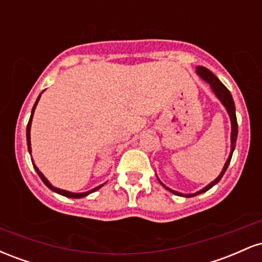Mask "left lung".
Listing matches in <instances>:
<instances>
[{
	"mask_svg": "<svg viewBox=\"0 0 262 262\" xmlns=\"http://www.w3.org/2000/svg\"><path fill=\"white\" fill-rule=\"evenodd\" d=\"M196 73H197V75H200V76L202 77V79L206 81V82L209 83L210 89L213 90V92L215 93V96H217V97H218V100L222 102V104H223V106L225 107V110H227L228 114H229L230 123H231V135H230L231 145H230L229 158H228L227 162H225V164H224L223 170H222V172L219 173V176L214 180V181H212L208 186H206V187L201 189V191L196 192V193H191V194L180 193V192L173 191V189L166 187V186H165L164 183H162L160 180H159V182H160L165 188L169 189L170 192H172V193L176 194V196H182V197H193V196H197V194H201V193H203V192L208 191V189H210V188L213 187V186L217 185V183L221 181V179H222V177H223L224 172H225V171H227L228 166H229V164H230L231 156H233V151H234V149H235V143H236V138H237V122H236V114H235V104H234V101H233V97H231V95H230V91L227 89V87L223 85V83L221 82V81H219L218 77L215 76V75L213 74L212 71L208 70V69L203 68V66H197V68H196Z\"/></svg>",
	"mask_w": 262,
	"mask_h": 262,
	"instance_id": "1",
	"label": "left lung"
}]
</instances>
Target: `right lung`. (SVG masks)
<instances>
[{"label": "right lung", "mask_w": 262, "mask_h": 262, "mask_svg": "<svg viewBox=\"0 0 262 262\" xmlns=\"http://www.w3.org/2000/svg\"><path fill=\"white\" fill-rule=\"evenodd\" d=\"M40 96H41V93H40V95L38 96L37 101H35L34 106H33L32 114H31V118H29V122H28V124H27V145H28V151H29V154H31V152H32V148H31V125H32V119H33V114H34V110H35V107H37V104H38V102H39V98H40ZM32 162H33V160H32ZM33 166H34V169H35V171H37V173H38V175H39V177H40V179H41V181H43V182L45 183V186H47V187H49L50 189H52V191L56 192V193L61 194V196L69 197V198H82V197H86L87 194H90V193H92V192L97 191L98 188H101L102 186H103V185H101V186H97V187H95V188H93V189H91V191L82 192V193H75V192H69V191H65V189H60V188H56V187H54V186L52 185V183H50L49 181H48V180H47V177H45V176L43 175V173H41L40 171H39L38 167L35 166V164H34V162H33Z\"/></svg>", "instance_id": "obj_1"}]
</instances>
